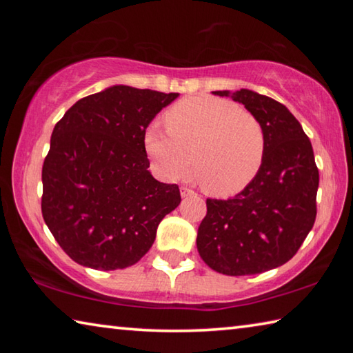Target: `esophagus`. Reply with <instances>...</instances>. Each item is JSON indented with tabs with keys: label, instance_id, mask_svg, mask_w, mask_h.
<instances>
[{
	"label": "esophagus",
	"instance_id": "34e87169",
	"mask_svg": "<svg viewBox=\"0 0 353 353\" xmlns=\"http://www.w3.org/2000/svg\"><path fill=\"white\" fill-rule=\"evenodd\" d=\"M194 191L191 188H187V187H181V196L182 198H188V196H193Z\"/></svg>",
	"mask_w": 353,
	"mask_h": 353
}]
</instances>
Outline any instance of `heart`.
I'll return each instance as SVG.
<instances>
[{
  "mask_svg": "<svg viewBox=\"0 0 353 353\" xmlns=\"http://www.w3.org/2000/svg\"><path fill=\"white\" fill-rule=\"evenodd\" d=\"M168 130L149 126L143 145L155 171L179 181L193 166L208 194L232 196L254 181L265 159L259 119L229 99L198 94L165 113Z\"/></svg>",
  "mask_w": 353,
  "mask_h": 353,
  "instance_id": "b5f03b06",
  "label": "heart"
}]
</instances>
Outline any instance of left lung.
<instances>
[{"instance_id":"left-lung-1","label":"left lung","mask_w":353,"mask_h":353,"mask_svg":"<svg viewBox=\"0 0 353 353\" xmlns=\"http://www.w3.org/2000/svg\"><path fill=\"white\" fill-rule=\"evenodd\" d=\"M259 119L266 149L259 174L232 199H207L198 250L213 271L252 276L292 259L316 219L319 171L301 123L279 101L248 88L213 92Z\"/></svg>"}]
</instances>
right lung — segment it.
<instances>
[{"instance_id":"add662e5","label":"right lung","mask_w":353,"mask_h":353,"mask_svg":"<svg viewBox=\"0 0 353 353\" xmlns=\"http://www.w3.org/2000/svg\"><path fill=\"white\" fill-rule=\"evenodd\" d=\"M177 97L112 85L77 101L54 126L41 214L71 260L99 271L135 265L181 204L176 183L152 177L143 145L149 123Z\"/></svg>"}]
</instances>
